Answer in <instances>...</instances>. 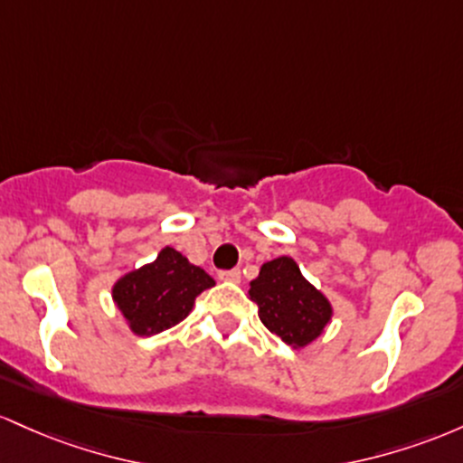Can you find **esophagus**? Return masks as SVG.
Here are the masks:
<instances>
[{"label": "esophagus", "mask_w": 463, "mask_h": 463, "mask_svg": "<svg viewBox=\"0 0 463 463\" xmlns=\"http://www.w3.org/2000/svg\"><path fill=\"white\" fill-rule=\"evenodd\" d=\"M218 278H221L222 282L238 284V282H241V271H238V269H232V271H221V273H218Z\"/></svg>", "instance_id": "esophagus-1"}]
</instances>
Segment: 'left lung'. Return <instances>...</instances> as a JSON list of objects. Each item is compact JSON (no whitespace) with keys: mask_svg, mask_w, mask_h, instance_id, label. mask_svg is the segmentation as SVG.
<instances>
[{"mask_svg":"<svg viewBox=\"0 0 463 463\" xmlns=\"http://www.w3.org/2000/svg\"><path fill=\"white\" fill-rule=\"evenodd\" d=\"M249 299L258 304V317L284 344L301 350L324 335L332 321L330 299L315 288L290 256L269 260L249 282Z\"/></svg>","mask_w":463,"mask_h":463,"instance_id":"obj_1","label":"left lung"}]
</instances>
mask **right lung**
Instances as JSON below:
<instances>
[{
	"mask_svg": "<svg viewBox=\"0 0 463 463\" xmlns=\"http://www.w3.org/2000/svg\"><path fill=\"white\" fill-rule=\"evenodd\" d=\"M214 284L184 253L164 247L153 262L118 278L111 298L133 335L153 336L184 321L196 298Z\"/></svg>",
	"mask_w": 463,
	"mask_h": 463,
	"instance_id": "1",
	"label": "right lung"
}]
</instances>
